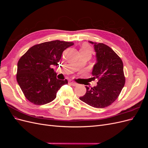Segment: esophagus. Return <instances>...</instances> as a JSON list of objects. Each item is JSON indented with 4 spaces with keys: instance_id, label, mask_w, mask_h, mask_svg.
<instances>
[{
    "instance_id": "obj_1",
    "label": "esophagus",
    "mask_w": 148,
    "mask_h": 148,
    "mask_svg": "<svg viewBox=\"0 0 148 148\" xmlns=\"http://www.w3.org/2000/svg\"><path fill=\"white\" fill-rule=\"evenodd\" d=\"M69 84H70L71 85H72V86H76L77 85V84L76 83H75L74 82H73L72 80H70V81L69 82Z\"/></svg>"
}]
</instances>
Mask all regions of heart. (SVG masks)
<instances>
[{"label":"heart","mask_w":148,"mask_h":148,"mask_svg":"<svg viewBox=\"0 0 148 148\" xmlns=\"http://www.w3.org/2000/svg\"><path fill=\"white\" fill-rule=\"evenodd\" d=\"M80 53H88L91 56L92 53L91 48L88 44H84L82 46V49H80Z\"/></svg>","instance_id":"1"}]
</instances>
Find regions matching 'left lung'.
I'll return each mask as SVG.
<instances>
[{
    "label": "left lung",
    "mask_w": 148,
    "mask_h": 148,
    "mask_svg": "<svg viewBox=\"0 0 148 148\" xmlns=\"http://www.w3.org/2000/svg\"><path fill=\"white\" fill-rule=\"evenodd\" d=\"M94 45L96 62L93 66L92 80L97 79V85L89 88L79 99L98 109L104 108L117 99L123 89L125 78L123 62L119 56L103 43L89 41Z\"/></svg>",
    "instance_id": "left-lung-1"
}]
</instances>
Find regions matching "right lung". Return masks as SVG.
<instances>
[{
  "instance_id": "obj_1",
  "label": "right lung",
  "mask_w": 148,
  "mask_h": 148,
  "mask_svg": "<svg viewBox=\"0 0 148 148\" xmlns=\"http://www.w3.org/2000/svg\"><path fill=\"white\" fill-rule=\"evenodd\" d=\"M73 42L55 40L29 48L17 64L16 80L26 98L36 105H44L56 97L58 90L68 83L60 80L52 69L58 65L62 52Z\"/></svg>"
}]
</instances>
